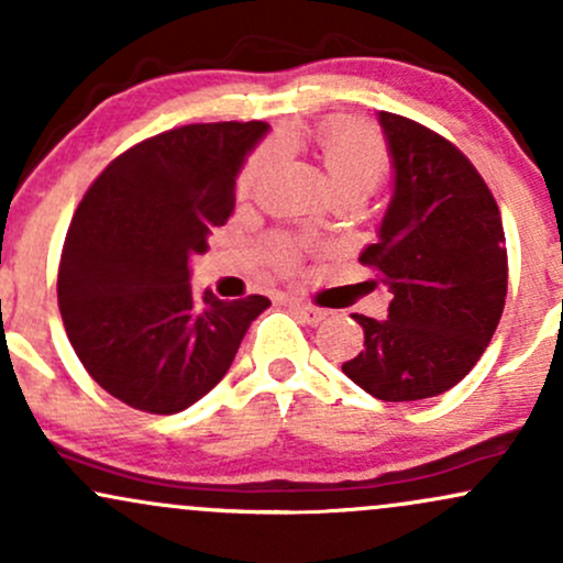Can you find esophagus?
I'll return each mask as SVG.
<instances>
[{"instance_id": "1", "label": "esophagus", "mask_w": 563, "mask_h": 563, "mask_svg": "<svg viewBox=\"0 0 563 563\" xmlns=\"http://www.w3.org/2000/svg\"><path fill=\"white\" fill-rule=\"evenodd\" d=\"M288 307L294 309L296 314H299V318L303 320V322H309V325H320L322 320H325V309H320V307H314V303H309V301H301V299H288Z\"/></svg>"}]
</instances>
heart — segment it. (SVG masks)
<instances>
[{
	"mask_svg": "<svg viewBox=\"0 0 563 563\" xmlns=\"http://www.w3.org/2000/svg\"><path fill=\"white\" fill-rule=\"evenodd\" d=\"M277 147L283 151H307L325 172L328 185L333 192H360L367 196L380 183L389 169V151L380 134L365 121L354 119H331L318 129H283L277 134ZM275 153L262 147L245 161L241 177H238V192L243 198L254 196L260 185L273 169ZM269 262L283 273H290L299 264L303 241L294 235H275L269 241Z\"/></svg>",
	"mask_w": 563,
	"mask_h": 563,
	"instance_id": "heart-1",
	"label": "heart"
}]
</instances>
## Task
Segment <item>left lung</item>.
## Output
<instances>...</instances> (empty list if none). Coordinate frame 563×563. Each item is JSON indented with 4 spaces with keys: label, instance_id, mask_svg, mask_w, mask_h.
Wrapping results in <instances>:
<instances>
[{
    "label": "left lung",
    "instance_id": "obj_1",
    "mask_svg": "<svg viewBox=\"0 0 563 563\" xmlns=\"http://www.w3.org/2000/svg\"><path fill=\"white\" fill-rule=\"evenodd\" d=\"M394 198L360 256L391 288L389 318L352 314L365 349L341 365L384 402L437 397L479 363L508 290L500 209L476 166L434 129L380 111Z\"/></svg>",
    "mask_w": 563,
    "mask_h": 563
}]
</instances>
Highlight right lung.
Here are the masks:
<instances>
[{"label":"right lung","mask_w":563,"mask_h":563,"mask_svg":"<svg viewBox=\"0 0 563 563\" xmlns=\"http://www.w3.org/2000/svg\"><path fill=\"white\" fill-rule=\"evenodd\" d=\"M264 121L187 124L132 145L84 192L63 243L57 303L76 357L108 394L153 416L198 402L230 371L267 296L192 294L190 256L235 209Z\"/></svg>","instance_id":"add662e5"}]
</instances>
